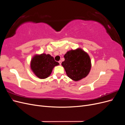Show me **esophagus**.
Returning <instances> with one entry per match:
<instances>
[{"label": "esophagus", "instance_id": "1", "mask_svg": "<svg viewBox=\"0 0 125 125\" xmlns=\"http://www.w3.org/2000/svg\"><path fill=\"white\" fill-rule=\"evenodd\" d=\"M58 62H59V63L60 64V65H61V63H62V62H61V60H59V61Z\"/></svg>", "mask_w": 125, "mask_h": 125}]
</instances>
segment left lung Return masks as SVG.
Wrapping results in <instances>:
<instances>
[{
	"label": "left lung",
	"mask_w": 125,
	"mask_h": 125,
	"mask_svg": "<svg viewBox=\"0 0 125 125\" xmlns=\"http://www.w3.org/2000/svg\"><path fill=\"white\" fill-rule=\"evenodd\" d=\"M65 61L62 65L67 76L74 81L84 78L91 68V61L89 55L82 49L78 48L68 51L64 55Z\"/></svg>",
	"instance_id": "left-lung-1"
}]
</instances>
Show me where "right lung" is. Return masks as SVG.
I'll use <instances>...</instances> for the list:
<instances>
[{"instance_id":"right-lung-1","label":"right lung","mask_w":125,"mask_h":125,"mask_svg":"<svg viewBox=\"0 0 125 125\" xmlns=\"http://www.w3.org/2000/svg\"><path fill=\"white\" fill-rule=\"evenodd\" d=\"M59 63L56 62L53 57L50 54H36L31 59V69L37 77L44 79L48 77L54 67Z\"/></svg>"}]
</instances>
